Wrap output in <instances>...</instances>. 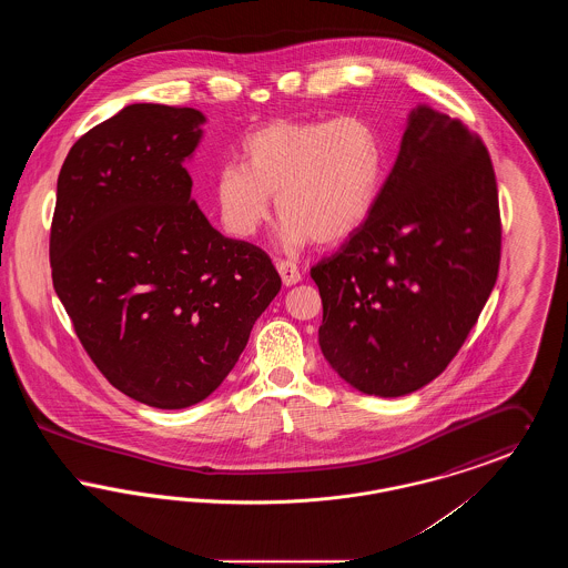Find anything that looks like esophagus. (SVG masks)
<instances>
[{"instance_id":"1","label":"esophagus","mask_w":568,"mask_h":568,"mask_svg":"<svg viewBox=\"0 0 568 568\" xmlns=\"http://www.w3.org/2000/svg\"><path fill=\"white\" fill-rule=\"evenodd\" d=\"M276 271L281 274L283 285H287V287L296 285V283H300V278H302L296 264H294V262H290V260H278V262H276Z\"/></svg>"}]
</instances>
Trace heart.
Segmentation results:
<instances>
[{"mask_svg":"<svg viewBox=\"0 0 568 568\" xmlns=\"http://www.w3.org/2000/svg\"><path fill=\"white\" fill-rule=\"evenodd\" d=\"M387 163L389 146L371 119H278L244 138L243 163L216 168V215L246 241L268 221L276 195L285 243H341L375 211Z\"/></svg>","mask_w":568,"mask_h":568,"instance_id":"obj_1","label":"heart"}]
</instances>
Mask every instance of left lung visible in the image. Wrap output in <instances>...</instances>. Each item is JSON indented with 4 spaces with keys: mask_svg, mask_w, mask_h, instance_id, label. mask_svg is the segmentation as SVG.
<instances>
[{
    "mask_svg": "<svg viewBox=\"0 0 568 568\" xmlns=\"http://www.w3.org/2000/svg\"><path fill=\"white\" fill-rule=\"evenodd\" d=\"M498 264V190L487 149L458 119L419 104L375 211L311 268L327 364L381 398L428 385L477 324Z\"/></svg>",
    "mask_w": 568,
    "mask_h": 568,
    "instance_id": "left-lung-1",
    "label": "left lung"
}]
</instances>
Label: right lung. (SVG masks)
<instances>
[{
  "instance_id": "right-lung-1",
  "label": "right lung",
  "mask_w": 568,
  "mask_h": 568,
  "mask_svg": "<svg viewBox=\"0 0 568 568\" xmlns=\"http://www.w3.org/2000/svg\"><path fill=\"white\" fill-rule=\"evenodd\" d=\"M204 123L130 104L77 140L57 179L54 292L102 375L155 408L209 398L281 290L271 257L191 200Z\"/></svg>"
}]
</instances>
